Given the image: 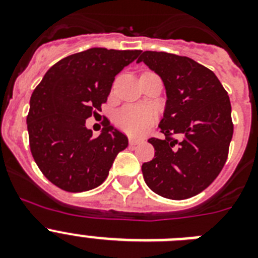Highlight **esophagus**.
<instances>
[{"instance_id":"34e87169","label":"esophagus","mask_w":258,"mask_h":258,"mask_svg":"<svg viewBox=\"0 0 258 258\" xmlns=\"http://www.w3.org/2000/svg\"><path fill=\"white\" fill-rule=\"evenodd\" d=\"M137 143H140V140H136V138H129V145L136 146Z\"/></svg>"}]
</instances>
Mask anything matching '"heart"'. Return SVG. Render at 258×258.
<instances>
[{
  "label": "heart",
  "instance_id": "b5f03b06",
  "mask_svg": "<svg viewBox=\"0 0 258 258\" xmlns=\"http://www.w3.org/2000/svg\"><path fill=\"white\" fill-rule=\"evenodd\" d=\"M115 122L129 136H142L155 122V115L142 107L126 106L116 112Z\"/></svg>",
  "mask_w": 258,
  "mask_h": 258
}]
</instances>
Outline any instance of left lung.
I'll use <instances>...</instances> for the list:
<instances>
[{"mask_svg": "<svg viewBox=\"0 0 258 258\" xmlns=\"http://www.w3.org/2000/svg\"><path fill=\"white\" fill-rule=\"evenodd\" d=\"M141 61L161 77L166 90L159 124L165 137L149 140L155 156L142 165L143 178L160 197L188 199L206 190L226 163L234 132L229 95L209 68L187 56L143 51Z\"/></svg>", "mask_w": 258, "mask_h": 258, "instance_id": "1", "label": "left lung"}]
</instances>
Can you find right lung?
I'll use <instances>...</instances> for the list:
<instances>
[{
  "label": "right lung",
  "mask_w": 258,
  "mask_h": 258,
  "mask_svg": "<svg viewBox=\"0 0 258 258\" xmlns=\"http://www.w3.org/2000/svg\"><path fill=\"white\" fill-rule=\"evenodd\" d=\"M141 50L93 47L52 66L32 93L27 116L29 147L42 174L68 192L104 182L127 137L107 120L94 138L86 118L102 111L116 75Z\"/></svg>",
  "instance_id": "right-lung-1"
}]
</instances>
